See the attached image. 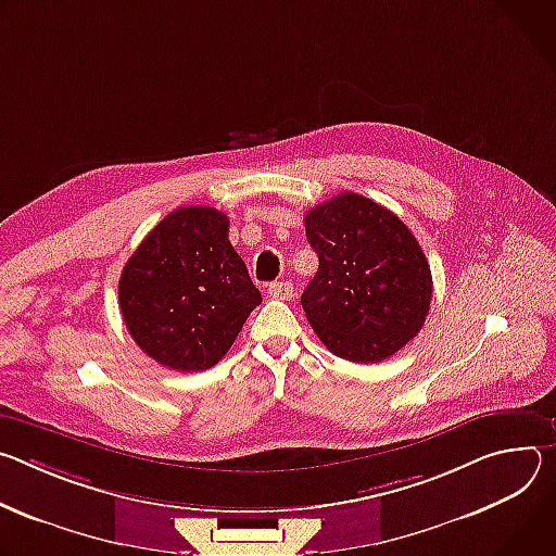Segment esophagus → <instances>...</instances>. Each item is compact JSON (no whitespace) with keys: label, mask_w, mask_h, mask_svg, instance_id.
Wrapping results in <instances>:
<instances>
[{"label":"esophagus","mask_w":556,"mask_h":556,"mask_svg":"<svg viewBox=\"0 0 556 556\" xmlns=\"http://www.w3.org/2000/svg\"><path fill=\"white\" fill-rule=\"evenodd\" d=\"M267 291H269V295L276 298V300H289V298L293 295V285L287 282V280H282V282H271Z\"/></svg>","instance_id":"34e87169"}]
</instances>
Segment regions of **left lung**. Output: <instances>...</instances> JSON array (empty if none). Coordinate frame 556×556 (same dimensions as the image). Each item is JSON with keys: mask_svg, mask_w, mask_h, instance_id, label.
Masks as SVG:
<instances>
[{"mask_svg": "<svg viewBox=\"0 0 556 556\" xmlns=\"http://www.w3.org/2000/svg\"><path fill=\"white\" fill-rule=\"evenodd\" d=\"M318 271L300 302L323 344L371 364L419 333L433 278L410 229L371 199L342 192L304 216Z\"/></svg>", "mask_w": 556, "mask_h": 556, "instance_id": "1", "label": "left lung"}]
</instances>
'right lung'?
<instances>
[{"instance_id":"right-lung-1","label":"right lung","mask_w":556,"mask_h":556,"mask_svg":"<svg viewBox=\"0 0 556 556\" xmlns=\"http://www.w3.org/2000/svg\"><path fill=\"white\" fill-rule=\"evenodd\" d=\"M227 231L214 207H178L123 267V320L141 351L174 371L212 368L263 302Z\"/></svg>"}]
</instances>
